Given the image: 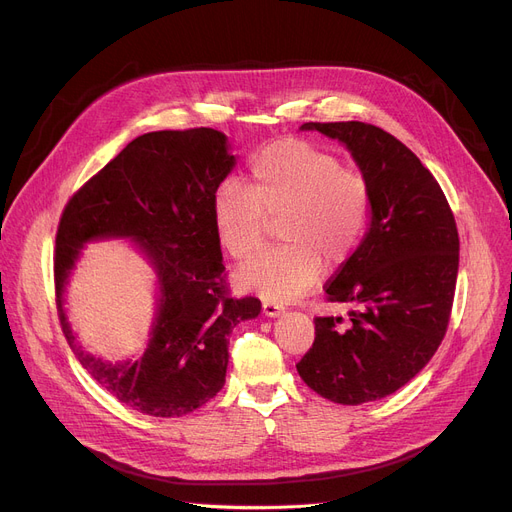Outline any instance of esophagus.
I'll list each match as a JSON object with an SVG mask.
<instances>
[{
    "label": "esophagus",
    "mask_w": 512,
    "mask_h": 512,
    "mask_svg": "<svg viewBox=\"0 0 512 512\" xmlns=\"http://www.w3.org/2000/svg\"><path fill=\"white\" fill-rule=\"evenodd\" d=\"M282 313H284V309H282V306H278L276 302H263V315H265V317L276 319V317H280Z\"/></svg>",
    "instance_id": "1"
}]
</instances>
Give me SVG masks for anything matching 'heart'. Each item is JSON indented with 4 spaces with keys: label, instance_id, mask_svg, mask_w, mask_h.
<instances>
[{
    "label": "heart",
    "instance_id": "1",
    "mask_svg": "<svg viewBox=\"0 0 512 512\" xmlns=\"http://www.w3.org/2000/svg\"><path fill=\"white\" fill-rule=\"evenodd\" d=\"M368 216L366 181L333 154L294 138L267 146L251 162V189L228 181L212 203L218 241L238 259L261 245L267 218H282L286 245L257 253L236 271L238 286L271 302H290L315 286L323 261L346 263Z\"/></svg>",
    "mask_w": 512,
    "mask_h": 512
}]
</instances>
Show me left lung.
I'll return each instance as SVG.
<instances>
[{"label": "left lung", "mask_w": 512, "mask_h": 512, "mask_svg": "<svg viewBox=\"0 0 512 512\" xmlns=\"http://www.w3.org/2000/svg\"><path fill=\"white\" fill-rule=\"evenodd\" d=\"M348 148L370 193V222L325 292L352 304L317 317L315 342L296 364L321 397L360 405L383 399L430 362L445 337L459 271V234L445 193L391 133L360 121L304 123Z\"/></svg>", "instance_id": "left-lung-1"}]
</instances>
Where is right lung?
Here are the masks:
<instances>
[{"label":"right lung","instance_id":"1","mask_svg":"<svg viewBox=\"0 0 512 512\" xmlns=\"http://www.w3.org/2000/svg\"><path fill=\"white\" fill-rule=\"evenodd\" d=\"M212 127L152 131L127 144L67 203L55 238L57 309L67 344L90 377L135 412L179 418L226 383L228 335L261 313L226 294L212 203L236 156ZM131 240L155 271L157 309L140 357L86 353L66 319L64 292L83 245Z\"/></svg>","mask_w":512,"mask_h":512}]
</instances>
